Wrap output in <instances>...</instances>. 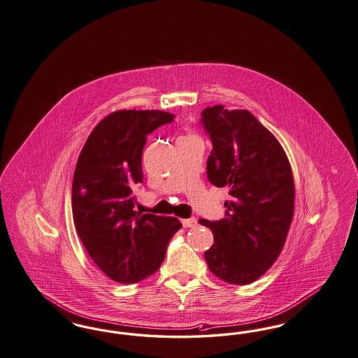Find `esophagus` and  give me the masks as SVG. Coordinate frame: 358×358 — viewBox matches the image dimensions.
Instances as JSON below:
<instances>
[{"instance_id":"1","label":"esophagus","mask_w":358,"mask_h":358,"mask_svg":"<svg viewBox=\"0 0 358 358\" xmlns=\"http://www.w3.org/2000/svg\"><path fill=\"white\" fill-rule=\"evenodd\" d=\"M181 222H182L184 228H194L197 225V220L196 218H186V220H182Z\"/></svg>"}]
</instances>
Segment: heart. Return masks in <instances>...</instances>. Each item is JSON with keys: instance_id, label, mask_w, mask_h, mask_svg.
Returning a JSON list of instances; mask_svg holds the SVG:
<instances>
[{"instance_id": "1", "label": "heart", "mask_w": 358, "mask_h": 358, "mask_svg": "<svg viewBox=\"0 0 358 358\" xmlns=\"http://www.w3.org/2000/svg\"><path fill=\"white\" fill-rule=\"evenodd\" d=\"M185 137H189V138H197L194 134H189V136H185Z\"/></svg>"}]
</instances>
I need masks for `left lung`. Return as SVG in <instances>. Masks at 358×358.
Masks as SVG:
<instances>
[{
    "mask_svg": "<svg viewBox=\"0 0 358 358\" xmlns=\"http://www.w3.org/2000/svg\"><path fill=\"white\" fill-rule=\"evenodd\" d=\"M200 124L213 145L208 180L230 187L227 217L199 220L215 236L205 259L218 278L246 285L272 266L285 243L294 212L290 164L272 133L245 109L209 106Z\"/></svg>",
    "mask_w": 358,
    "mask_h": 358,
    "instance_id": "8db88e82",
    "label": "left lung"
}]
</instances>
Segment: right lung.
Returning <instances> with one entry per match:
<instances>
[{"instance_id": "obj_1", "label": "right lung", "mask_w": 358, "mask_h": 358, "mask_svg": "<svg viewBox=\"0 0 358 358\" xmlns=\"http://www.w3.org/2000/svg\"><path fill=\"white\" fill-rule=\"evenodd\" d=\"M161 110H121L93 129L74 171V227L86 252L113 281L134 284L157 271L181 222L136 212L133 189L143 184L148 136L171 124Z\"/></svg>"}]
</instances>
